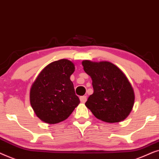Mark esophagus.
<instances>
[{
    "mask_svg": "<svg viewBox=\"0 0 159 159\" xmlns=\"http://www.w3.org/2000/svg\"><path fill=\"white\" fill-rule=\"evenodd\" d=\"M86 99H87V97H86V96H81V97H80V101H81V102H83V103L86 102Z\"/></svg>",
    "mask_w": 159,
    "mask_h": 159,
    "instance_id": "obj_1",
    "label": "esophagus"
}]
</instances>
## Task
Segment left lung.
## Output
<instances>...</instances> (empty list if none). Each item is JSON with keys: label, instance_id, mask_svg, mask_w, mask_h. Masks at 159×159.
<instances>
[{"label": "left lung", "instance_id": "1", "mask_svg": "<svg viewBox=\"0 0 159 159\" xmlns=\"http://www.w3.org/2000/svg\"><path fill=\"white\" fill-rule=\"evenodd\" d=\"M84 70L92 78L94 93L85 105L98 119L108 123L124 120L132 111L134 90L127 78L109 62L83 61Z\"/></svg>", "mask_w": 159, "mask_h": 159}]
</instances>
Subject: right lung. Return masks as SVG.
<instances>
[{
    "label": "right lung",
    "mask_w": 159,
    "mask_h": 159,
    "mask_svg": "<svg viewBox=\"0 0 159 159\" xmlns=\"http://www.w3.org/2000/svg\"><path fill=\"white\" fill-rule=\"evenodd\" d=\"M75 70L70 60L48 65L32 85L30 99L34 112L48 124L60 123L69 117L80 103L70 77Z\"/></svg>",
    "instance_id": "obj_1"
}]
</instances>
